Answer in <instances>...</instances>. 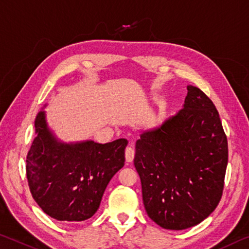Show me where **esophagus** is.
Segmentation results:
<instances>
[{
    "mask_svg": "<svg viewBox=\"0 0 249 249\" xmlns=\"http://www.w3.org/2000/svg\"><path fill=\"white\" fill-rule=\"evenodd\" d=\"M134 156H135V151L132 147H126L125 149V159L127 163H131L134 160Z\"/></svg>",
    "mask_w": 249,
    "mask_h": 249,
    "instance_id": "obj_1",
    "label": "esophagus"
}]
</instances>
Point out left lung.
Returning <instances> with one entry per match:
<instances>
[{
  "label": "left lung",
  "mask_w": 249,
  "mask_h": 249,
  "mask_svg": "<svg viewBox=\"0 0 249 249\" xmlns=\"http://www.w3.org/2000/svg\"><path fill=\"white\" fill-rule=\"evenodd\" d=\"M185 104L159 127L141 134L134 165L149 218L181 231L207 218L223 195L227 137L211 98L188 85Z\"/></svg>",
  "instance_id": "left-lung-1"
}]
</instances>
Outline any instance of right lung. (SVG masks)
<instances>
[{
    "label": "right lung",
    "mask_w": 249,
    "mask_h": 249,
    "mask_svg": "<svg viewBox=\"0 0 249 249\" xmlns=\"http://www.w3.org/2000/svg\"><path fill=\"white\" fill-rule=\"evenodd\" d=\"M35 133L26 157V177L34 200L60 222L90 218L109 180L124 166L127 140L63 143L50 131L44 110L35 118Z\"/></svg>",
    "instance_id": "obj_1"
}]
</instances>
